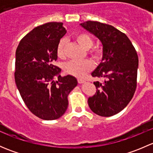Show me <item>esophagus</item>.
<instances>
[{"label":"esophagus","mask_w":153,"mask_h":153,"mask_svg":"<svg viewBox=\"0 0 153 153\" xmlns=\"http://www.w3.org/2000/svg\"><path fill=\"white\" fill-rule=\"evenodd\" d=\"M78 84H83V83L85 82V81H84V80H83V79H81V78H78Z\"/></svg>","instance_id":"esophagus-1"}]
</instances>
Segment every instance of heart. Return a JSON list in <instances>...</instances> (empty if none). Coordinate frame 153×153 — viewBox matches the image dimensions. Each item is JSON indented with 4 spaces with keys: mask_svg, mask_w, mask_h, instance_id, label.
<instances>
[{
    "mask_svg": "<svg viewBox=\"0 0 153 153\" xmlns=\"http://www.w3.org/2000/svg\"><path fill=\"white\" fill-rule=\"evenodd\" d=\"M74 38L75 41L85 49H89L93 44V40L90 35L84 32H79L75 34ZM65 48L66 40L64 38L61 39L57 46L56 52L58 58H64L65 57ZM102 49L99 47H92L89 50V54L95 59H99L102 55ZM94 67L93 63L89 60L82 61H70L67 63L64 67V70L69 75L72 76L82 78L85 76L86 74L90 72Z\"/></svg>",
    "mask_w": 153,
    "mask_h": 153,
    "instance_id": "1",
    "label": "heart"
}]
</instances>
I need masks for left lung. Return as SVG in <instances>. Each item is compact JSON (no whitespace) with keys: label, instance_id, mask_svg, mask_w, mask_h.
<instances>
[{"label":"left lung","instance_id":"1","mask_svg":"<svg viewBox=\"0 0 153 153\" xmlns=\"http://www.w3.org/2000/svg\"><path fill=\"white\" fill-rule=\"evenodd\" d=\"M80 25L97 37L103 46L101 62L92 76L106 78L104 84L94 82L96 93L88 98V104L100 116H112L127 106L135 93L138 55L128 37L112 26L91 21Z\"/></svg>","mask_w":153,"mask_h":153}]
</instances>
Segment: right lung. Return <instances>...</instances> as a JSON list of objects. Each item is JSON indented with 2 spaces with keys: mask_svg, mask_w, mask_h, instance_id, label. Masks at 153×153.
<instances>
[{
  "mask_svg": "<svg viewBox=\"0 0 153 153\" xmlns=\"http://www.w3.org/2000/svg\"><path fill=\"white\" fill-rule=\"evenodd\" d=\"M66 33L61 22L38 26L22 38L15 52V84L28 109L41 119L62 116L68 107V95L78 84L72 75L61 77V69L54 64L57 46Z\"/></svg>",
  "mask_w": 153,
  "mask_h": 153,
  "instance_id": "add662e5",
  "label": "right lung"
}]
</instances>
